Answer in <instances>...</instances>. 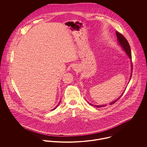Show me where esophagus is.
<instances>
[{
	"mask_svg": "<svg viewBox=\"0 0 147 147\" xmlns=\"http://www.w3.org/2000/svg\"><path fill=\"white\" fill-rule=\"evenodd\" d=\"M78 67L76 66V65H74L73 66V68H74V69L75 70V71H76V70H78Z\"/></svg>",
	"mask_w": 147,
	"mask_h": 147,
	"instance_id": "1",
	"label": "esophagus"
}]
</instances>
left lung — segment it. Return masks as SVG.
Masks as SVG:
<instances>
[{"label": "left lung", "mask_w": 147, "mask_h": 147, "mask_svg": "<svg viewBox=\"0 0 147 147\" xmlns=\"http://www.w3.org/2000/svg\"><path fill=\"white\" fill-rule=\"evenodd\" d=\"M116 35L117 36V39H118V41L119 44L122 46V47L123 48V50L126 52V54L128 55V56L129 57V58L131 59H132V57H131V49H130V46H129V45L128 43V42L127 41V40H126V38L122 34H121L120 33H119L118 32H116ZM131 77H130V79L131 78V76H132V68H133V67H132V63L131 62ZM123 93H122V95H121V96L117 98V100H115L113 102H111V103H110V105H112L113 104H114L115 102H116L118 100L120 99V98L122 96ZM89 103V102H88ZM89 105H91V106H96L97 107H104L106 105H94L92 104H90L89 103Z\"/></svg>", "instance_id": "8db88e82"}]
</instances>
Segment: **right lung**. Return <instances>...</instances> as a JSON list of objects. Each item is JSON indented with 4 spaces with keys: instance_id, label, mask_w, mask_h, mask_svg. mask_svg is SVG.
I'll list each match as a JSON object with an SVG mask.
<instances>
[{
    "instance_id": "add662e5",
    "label": "right lung",
    "mask_w": 147,
    "mask_h": 147,
    "mask_svg": "<svg viewBox=\"0 0 147 147\" xmlns=\"http://www.w3.org/2000/svg\"><path fill=\"white\" fill-rule=\"evenodd\" d=\"M60 102H61V101H60ZM58 106H56V107H54V109H53V110H55V109H56V108H57V107H58Z\"/></svg>"
}]
</instances>
